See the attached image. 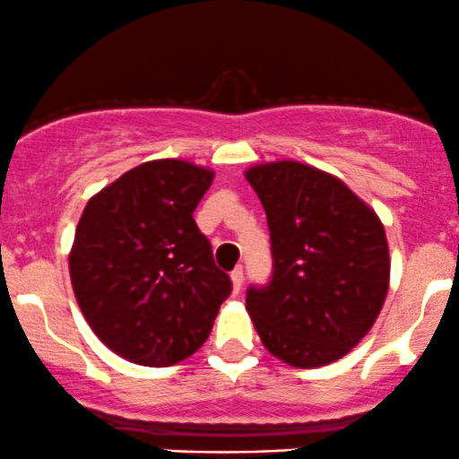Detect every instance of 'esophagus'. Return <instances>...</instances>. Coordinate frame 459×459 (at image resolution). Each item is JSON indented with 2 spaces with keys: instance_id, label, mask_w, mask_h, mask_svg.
I'll use <instances>...</instances> for the list:
<instances>
[{
  "instance_id": "1",
  "label": "esophagus",
  "mask_w": 459,
  "mask_h": 459,
  "mask_svg": "<svg viewBox=\"0 0 459 459\" xmlns=\"http://www.w3.org/2000/svg\"><path fill=\"white\" fill-rule=\"evenodd\" d=\"M230 280H231V290L238 292L240 288H243V280H245V271H243V266H236V269L231 271Z\"/></svg>"
}]
</instances>
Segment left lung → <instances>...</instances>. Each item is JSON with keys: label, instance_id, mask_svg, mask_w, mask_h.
I'll return each mask as SVG.
<instances>
[{"label": "left lung", "instance_id": "8db88e82", "mask_svg": "<svg viewBox=\"0 0 459 459\" xmlns=\"http://www.w3.org/2000/svg\"><path fill=\"white\" fill-rule=\"evenodd\" d=\"M247 182L264 205L273 277L247 290L262 344L316 368L362 341L388 295L390 254L379 216L342 179L297 160L255 164Z\"/></svg>", "mask_w": 459, "mask_h": 459}]
</instances>
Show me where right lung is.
Returning <instances> with one entry per match:
<instances>
[{
  "label": "right lung",
  "instance_id": "right-lung-1",
  "mask_svg": "<svg viewBox=\"0 0 459 459\" xmlns=\"http://www.w3.org/2000/svg\"><path fill=\"white\" fill-rule=\"evenodd\" d=\"M212 179V169L188 160H149L92 195L80 216L69 251L77 306L127 362L186 359L231 292L193 219Z\"/></svg>",
  "mask_w": 459,
  "mask_h": 459
}]
</instances>
